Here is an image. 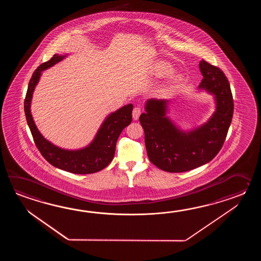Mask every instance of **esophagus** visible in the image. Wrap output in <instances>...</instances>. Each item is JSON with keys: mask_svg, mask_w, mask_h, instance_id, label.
I'll use <instances>...</instances> for the list:
<instances>
[{"mask_svg": "<svg viewBox=\"0 0 261 261\" xmlns=\"http://www.w3.org/2000/svg\"><path fill=\"white\" fill-rule=\"evenodd\" d=\"M141 113H142V110H141V108L140 107H135L134 109H133V117L134 120H137L138 119L139 117H140V115H141Z\"/></svg>", "mask_w": 261, "mask_h": 261, "instance_id": "esophagus-1", "label": "esophagus"}]
</instances>
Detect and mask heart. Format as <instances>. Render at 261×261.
<instances>
[{"label": "heart", "instance_id": "b5f03b06", "mask_svg": "<svg viewBox=\"0 0 261 261\" xmlns=\"http://www.w3.org/2000/svg\"><path fill=\"white\" fill-rule=\"evenodd\" d=\"M154 72L155 75L159 77H166L168 75L172 74L173 72V68H172L169 63L167 62H163V61H160L158 63H155L154 66ZM181 77L180 76H174L172 78L171 84L169 86V89L172 90V89L177 88L178 85L181 82Z\"/></svg>", "mask_w": 261, "mask_h": 261}]
</instances>
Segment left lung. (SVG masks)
I'll use <instances>...</instances> for the list:
<instances>
[{"instance_id": "1", "label": "left lung", "mask_w": 261, "mask_h": 261, "mask_svg": "<svg viewBox=\"0 0 261 261\" xmlns=\"http://www.w3.org/2000/svg\"><path fill=\"white\" fill-rule=\"evenodd\" d=\"M203 79L200 88L215 95L217 110L208 122L190 133L179 130L165 117L167 100H147L140 116L150 161L162 171L184 172L211 161L224 144L232 119V93L227 76L220 68L202 60Z\"/></svg>"}]
</instances>
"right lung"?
<instances>
[{
	"instance_id": "1",
	"label": "right lung",
	"mask_w": 261,
	"mask_h": 261,
	"mask_svg": "<svg viewBox=\"0 0 261 261\" xmlns=\"http://www.w3.org/2000/svg\"><path fill=\"white\" fill-rule=\"evenodd\" d=\"M63 58L64 56L56 54L49 61L42 63L32 75L24 100V111L29 128L36 147L51 165L76 174H89L99 172L105 169L113 160L118 136L123 128H126L132 122L133 106H123L122 108L114 112L107 117L97 133L94 141L86 148L70 151L61 149L51 144L42 136L38 128H36L30 107L34 88L39 81L42 71L53 66Z\"/></svg>"
}]
</instances>
